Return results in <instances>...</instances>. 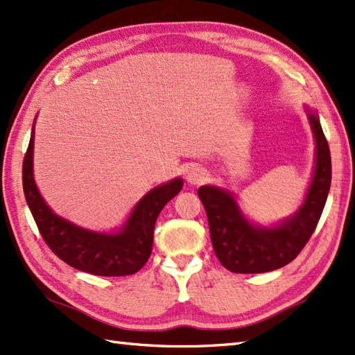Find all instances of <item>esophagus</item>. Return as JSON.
Listing matches in <instances>:
<instances>
[{
  "label": "esophagus",
  "instance_id": "esophagus-1",
  "mask_svg": "<svg viewBox=\"0 0 355 355\" xmlns=\"http://www.w3.org/2000/svg\"><path fill=\"white\" fill-rule=\"evenodd\" d=\"M206 178V171L201 168H192L189 172H187V182L191 184H201Z\"/></svg>",
  "mask_w": 355,
  "mask_h": 355
}]
</instances>
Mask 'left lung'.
Returning <instances> with one entry per match:
<instances>
[{
  "instance_id": "1",
  "label": "left lung",
  "mask_w": 355,
  "mask_h": 355,
  "mask_svg": "<svg viewBox=\"0 0 355 355\" xmlns=\"http://www.w3.org/2000/svg\"><path fill=\"white\" fill-rule=\"evenodd\" d=\"M310 116L318 148L314 177L299 212L275 229H258L241 215L232 195L202 186L198 197L206 209L216 258L233 273H266L290 263L314 233L331 186V154L319 117Z\"/></svg>"
}]
</instances>
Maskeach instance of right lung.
<instances>
[{"label": "right lung", "instance_id": "right-lung-1", "mask_svg": "<svg viewBox=\"0 0 355 355\" xmlns=\"http://www.w3.org/2000/svg\"><path fill=\"white\" fill-rule=\"evenodd\" d=\"M33 132L22 162V189L45 244L70 267L96 276L134 275L148 262L153 252L154 225L166 202L182 191L180 178L155 187L134 207L125 229L114 235L88 232L56 216L36 189L32 158Z\"/></svg>", "mask_w": 355, "mask_h": 355}]
</instances>
